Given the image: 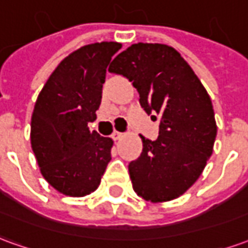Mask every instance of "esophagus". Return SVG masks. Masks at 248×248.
Returning a JSON list of instances; mask_svg holds the SVG:
<instances>
[{
  "mask_svg": "<svg viewBox=\"0 0 248 248\" xmlns=\"http://www.w3.org/2000/svg\"><path fill=\"white\" fill-rule=\"evenodd\" d=\"M122 135L124 134H122V133H119V131H114L113 134H111V138H113L114 140H118Z\"/></svg>",
  "mask_w": 248,
  "mask_h": 248,
  "instance_id": "obj_1",
  "label": "esophagus"
}]
</instances>
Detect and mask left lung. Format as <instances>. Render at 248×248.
<instances>
[{
	"label": "left lung",
	"instance_id": "8db88e82",
	"mask_svg": "<svg viewBox=\"0 0 248 248\" xmlns=\"http://www.w3.org/2000/svg\"><path fill=\"white\" fill-rule=\"evenodd\" d=\"M110 73L126 77L146 113L161 117L159 135H140L143 149L129 163L134 191L149 202L181 197L213 154L217 124L210 95L174 47L134 44L114 58Z\"/></svg>",
	"mask_w": 248,
	"mask_h": 248
}]
</instances>
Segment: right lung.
Here are the masks:
<instances>
[{
    "label": "right lung",
    "instance_id": "right-lung-1",
    "mask_svg": "<svg viewBox=\"0 0 248 248\" xmlns=\"http://www.w3.org/2000/svg\"><path fill=\"white\" fill-rule=\"evenodd\" d=\"M122 47L101 42L79 47L57 66L31 115V149L41 172L56 190L85 197L101 182L113 140L89 131L101 105L106 67Z\"/></svg>",
    "mask_w": 248,
    "mask_h": 248
}]
</instances>
